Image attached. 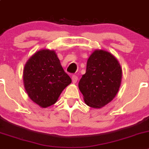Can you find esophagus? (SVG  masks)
Masks as SVG:
<instances>
[{
  "instance_id": "obj_1",
  "label": "esophagus",
  "mask_w": 149,
  "mask_h": 149,
  "mask_svg": "<svg viewBox=\"0 0 149 149\" xmlns=\"http://www.w3.org/2000/svg\"><path fill=\"white\" fill-rule=\"evenodd\" d=\"M77 80L78 76H76V75H73V76H72V81H73V83H76V82H77Z\"/></svg>"
}]
</instances>
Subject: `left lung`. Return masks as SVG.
Listing matches in <instances>:
<instances>
[{
    "instance_id": "obj_1",
    "label": "left lung",
    "mask_w": 149,
    "mask_h": 149,
    "mask_svg": "<svg viewBox=\"0 0 149 149\" xmlns=\"http://www.w3.org/2000/svg\"><path fill=\"white\" fill-rule=\"evenodd\" d=\"M121 79L122 69L116 58L106 51H94L79 83L86 104L100 108L112 101L118 94Z\"/></svg>"
}]
</instances>
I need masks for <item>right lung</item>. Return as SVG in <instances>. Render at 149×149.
I'll return each instance as SVG.
<instances>
[{
	"label": "right lung",
	"mask_w": 149,
	"mask_h": 149,
	"mask_svg": "<svg viewBox=\"0 0 149 149\" xmlns=\"http://www.w3.org/2000/svg\"><path fill=\"white\" fill-rule=\"evenodd\" d=\"M24 82L30 99L45 108L56 102L63 90L71 83V79L54 51L42 49L26 62Z\"/></svg>",
	"instance_id": "right-lung-1"
}]
</instances>
